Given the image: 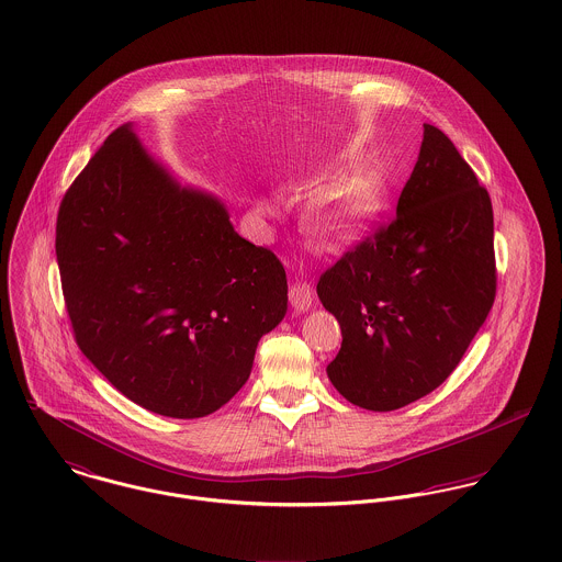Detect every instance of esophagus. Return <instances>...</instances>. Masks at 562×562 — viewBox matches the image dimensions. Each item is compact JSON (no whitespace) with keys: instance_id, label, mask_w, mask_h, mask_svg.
<instances>
[{"instance_id":"esophagus-1","label":"esophagus","mask_w":562,"mask_h":562,"mask_svg":"<svg viewBox=\"0 0 562 562\" xmlns=\"http://www.w3.org/2000/svg\"><path fill=\"white\" fill-rule=\"evenodd\" d=\"M290 305L294 307V312L303 314L312 307V288L305 281H296L290 288Z\"/></svg>"}]
</instances>
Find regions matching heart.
<instances>
[{
	"label": "heart",
	"instance_id": "heart-1",
	"mask_svg": "<svg viewBox=\"0 0 562 562\" xmlns=\"http://www.w3.org/2000/svg\"><path fill=\"white\" fill-rule=\"evenodd\" d=\"M390 194L387 175L379 166H363L330 192L318 212L322 236L330 241L355 240L383 212Z\"/></svg>",
	"mask_w": 562,
	"mask_h": 562
}]
</instances>
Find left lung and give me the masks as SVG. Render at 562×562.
I'll return each mask as SVG.
<instances>
[{
    "label": "left lung",
    "mask_w": 562,
    "mask_h": 562,
    "mask_svg": "<svg viewBox=\"0 0 562 562\" xmlns=\"http://www.w3.org/2000/svg\"><path fill=\"white\" fill-rule=\"evenodd\" d=\"M493 207L472 166L435 125L396 216L348 248L318 281L341 348L326 374L368 411H394L437 390L495 301Z\"/></svg>",
    "instance_id": "left-lung-1"
}]
</instances>
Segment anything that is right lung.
Instances as JSON below:
<instances>
[{"instance_id": "right-lung-1", "label": "right lung", "mask_w": 562, "mask_h": 562, "mask_svg": "<svg viewBox=\"0 0 562 562\" xmlns=\"http://www.w3.org/2000/svg\"><path fill=\"white\" fill-rule=\"evenodd\" d=\"M56 257L86 359L166 417L232 401L261 335L288 312L277 255L240 238L218 199L181 188L132 125L114 130L67 190Z\"/></svg>"}]
</instances>
